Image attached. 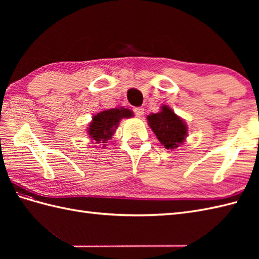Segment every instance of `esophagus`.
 I'll use <instances>...</instances> for the list:
<instances>
[{"label":"esophagus","mask_w":259,"mask_h":259,"mask_svg":"<svg viewBox=\"0 0 259 259\" xmlns=\"http://www.w3.org/2000/svg\"><path fill=\"white\" fill-rule=\"evenodd\" d=\"M134 112H135V114H136V117L141 118L142 115H144V113H145V109L141 108V107L135 108V109H134Z\"/></svg>","instance_id":"esophagus-1"}]
</instances>
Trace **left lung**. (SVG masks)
Here are the masks:
<instances>
[{"label": "left lung", "mask_w": 259, "mask_h": 259, "mask_svg": "<svg viewBox=\"0 0 259 259\" xmlns=\"http://www.w3.org/2000/svg\"><path fill=\"white\" fill-rule=\"evenodd\" d=\"M147 119L148 124L164 148L176 149L184 144L188 133L187 125L168 106H162L160 112L151 113Z\"/></svg>", "instance_id": "obj_1"}]
</instances>
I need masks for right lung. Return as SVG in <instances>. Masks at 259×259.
Here are the masks:
<instances>
[{"label":"right lung","instance_id":"1","mask_svg":"<svg viewBox=\"0 0 259 259\" xmlns=\"http://www.w3.org/2000/svg\"><path fill=\"white\" fill-rule=\"evenodd\" d=\"M133 111L124 108H115L110 110H104L93 115L92 122L89 124L88 134L92 138V140L97 141L98 144H104V142L111 139L115 129L121 119L131 118ZM104 147V146H103Z\"/></svg>","mask_w":259,"mask_h":259}]
</instances>
